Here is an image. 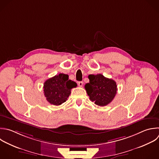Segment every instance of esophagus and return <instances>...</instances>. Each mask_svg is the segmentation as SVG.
<instances>
[{
  "mask_svg": "<svg viewBox=\"0 0 159 159\" xmlns=\"http://www.w3.org/2000/svg\"><path fill=\"white\" fill-rule=\"evenodd\" d=\"M78 86H79L80 87H82V86H83V81H79V82L78 83Z\"/></svg>",
  "mask_w": 159,
  "mask_h": 159,
  "instance_id": "1",
  "label": "esophagus"
}]
</instances>
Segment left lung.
<instances>
[{"label": "left lung", "mask_w": 159, "mask_h": 159, "mask_svg": "<svg viewBox=\"0 0 159 159\" xmlns=\"http://www.w3.org/2000/svg\"><path fill=\"white\" fill-rule=\"evenodd\" d=\"M88 78L89 83H86L84 88L90 100L100 106L109 104L117 93L116 83L101 74L89 75Z\"/></svg>", "instance_id": "8db88e82"}]
</instances>
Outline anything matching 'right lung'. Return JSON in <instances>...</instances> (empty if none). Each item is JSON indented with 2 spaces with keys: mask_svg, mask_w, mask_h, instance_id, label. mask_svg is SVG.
Returning <instances> with one entry per match:
<instances>
[{
  "mask_svg": "<svg viewBox=\"0 0 159 159\" xmlns=\"http://www.w3.org/2000/svg\"><path fill=\"white\" fill-rule=\"evenodd\" d=\"M76 86L75 81L68 80V75L60 73L44 83V95L51 104L59 106L67 100L71 89Z\"/></svg>",
  "mask_w": 159,
  "mask_h": 159,
  "instance_id": "add662e5",
  "label": "right lung"
}]
</instances>
